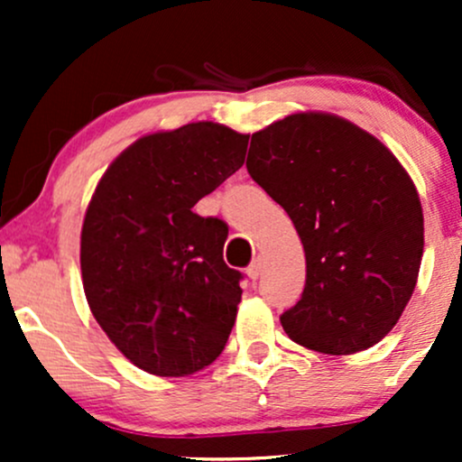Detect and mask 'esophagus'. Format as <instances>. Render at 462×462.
<instances>
[{
	"label": "esophagus",
	"instance_id": "esophagus-1",
	"mask_svg": "<svg viewBox=\"0 0 462 462\" xmlns=\"http://www.w3.org/2000/svg\"><path fill=\"white\" fill-rule=\"evenodd\" d=\"M247 275H249V278H252V280L261 278V275H263V261H261V258H256V261L249 264V267H247Z\"/></svg>",
	"mask_w": 462,
	"mask_h": 462
}]
</instances>
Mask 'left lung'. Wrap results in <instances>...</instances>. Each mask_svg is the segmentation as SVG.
Wrapping results in <instances>:
<instances>
[{"label":"left lung","instance_id":"obj_1","mask_svg":"<svg viewBox=\"0 0 462 462\" xmlns=\"http://www.w3.org/2000/svg\"><path fill=\"white\" fill-rule=\"evenodd\" d=\"M247 173L286 210L306 252L284 332L321 354L363 352L393 330L417 284L423 215L417 189L375 136L323 113L256 134Z\"/></svg>","mask_w":462,"mask_h":462}]
</instances>
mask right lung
<instances>
[{"instance_id": "add662e5", "label": "right lung", "mask_w": 462, "mask_h": 462, "mask_svg": "<svg viewBox=\"0 0 462 462\" xmlns=\"http://www.w3.org/2000/svg\"><path fill=\"white\" fill-rule=\"evenodd\" d=\"M247 141L213 121L143 136L95 189L79 245L84 293L143 371L178 378L224 352L243 273L224 263L226 221L193 206L243 167Z\"/></svg>"}]
</instances>
